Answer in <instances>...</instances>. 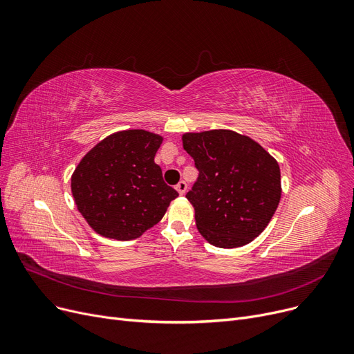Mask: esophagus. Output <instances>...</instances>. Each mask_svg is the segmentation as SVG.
I'll use <instances>...</instances> for the list:
<instances>
[{
  "label": "esophagus",
  "mask_w": 354,
  "mask_h": 354,
  "mask_svg": "<svg viewBox=\"0 0 354 354\" xmlns=\"http://www.w3.org/2000/svg\"><path fill=\"white\" fill-rule=\"evenodd\" d=\"M187 189H188V185H187V182H185V180H180V182H178L176 191H178L180 195H185Z\"/></svg>",
  "instance_id": "1"
}]
</instances>
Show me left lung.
Instances as JSON below:
<instances>
[{
	"label": "left lung",
	"instance_id": "obj_1",
	"mask_svg": "<svg viewBox=\"0 0 354 354\" xmlns=\"http://www.w3.org/2000/svg\"><path fill=\"white\" fill-rule=\"evenodd\" d=\"M182 142L199 172L187 194L199 233L223 249L250 243L278 208V162L250 137L232 130L187 133Z\"/></svg>",
	"mask_w": 354,
	"mask_h": 354
}]
</instances>
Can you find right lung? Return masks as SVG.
<instances>
[{"label":"right lung","instance_id":"obj_1","mask_svg":"<svg viewBox=\"0 0 354 354\" xmlns=\"http://www.w3.org/2000/svg\"><path fill=\"white\" fill-rule=\"evenodd\" d=\"M162 137L124 130L105 137L76 166L72 195L86 223L104 237L133 240L158 224L178 192L155 163Z\"/></svg>","mask_w":354,"mask_h":354}]
</instances>
